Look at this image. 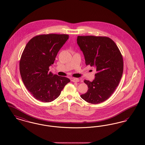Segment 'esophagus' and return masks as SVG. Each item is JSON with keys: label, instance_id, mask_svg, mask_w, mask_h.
Returning a JSON list of instances; mask_svg holds the SVG:
<instances>
[{"label": "esophagus", "instance_id": "34e87169", "mask_svg": "<svg viewBox=\"0 0 145 145\" xmlns=\"http://www.w3.org/2000/svg\"><path fill=\"white\" fill-rule=\"evenodd\" d=\"M71 81L73 82H79V79H78V78H71Z\"/></svg>", "mask_w": 145, "mask_h": 145}]
</instances>
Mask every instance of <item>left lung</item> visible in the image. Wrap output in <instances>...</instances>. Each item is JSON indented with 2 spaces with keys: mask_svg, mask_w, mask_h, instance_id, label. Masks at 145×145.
Segmentation results:
<instances>
[{
  "mask_svg": "<svg viewBox=\"0 0 145 145\" xmlns=\"http://www.w3.org/2000/svg\"><path fill=\"white\" fill-rule=\"evenodd\" d=\"M76 41L86 65L94 67L97 72L92 82L84 81L88 90L80 97L90 103L103 102L115 91L122 78V56L115 43L107 37L79 36Z\"/></svg>",
  "mask_w": 145,
  "mask_h": 145,
  "instance_id": "1",
  "label": "left lung"
}]
</instances>
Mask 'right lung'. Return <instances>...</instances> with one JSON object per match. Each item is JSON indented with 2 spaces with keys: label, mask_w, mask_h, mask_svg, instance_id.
<instances>
[{
  "label": "right lung",
  "mask_w": 145,
  "mask_h": 145,
  "mask_svg": "<svg viewBox=\"0 0 145 145\" xmlns=\"http://www.w3.org/2000/svg\"><path fill=\"white\" fill-rule=\"evenodd\" d=\"M69 37L68 35H41L27 44L21 56L20 71L24 85L36 99L44 103L53 101L70 82L66 77L48 72Z\"/></svg>",
  "instance_id": "right-lung-1"
}]
</instances>
